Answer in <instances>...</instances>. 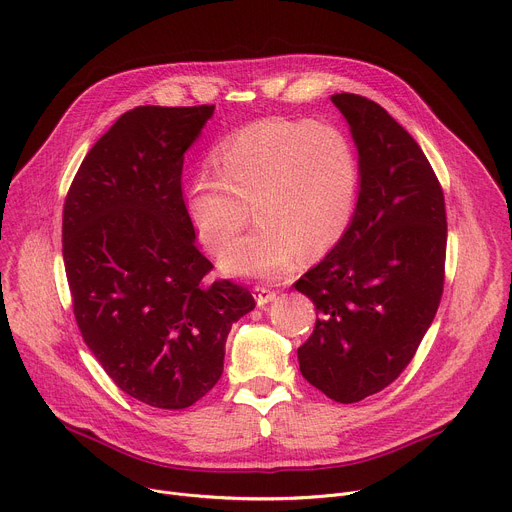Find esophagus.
I'll return each mask as SVG.
<instances>
[{"mask_svg":"<svg viewBox=\"0 0 512 512\" xmlns=\"http://www.w3.org/2000/svg\"><path fill=\"white\" fill-rule=\"evenodd\" d=\"M255 291H257V298H255V300H257V306H261V308L277 298V291L271 289L269 285H257Z\"/></svg>","mask_w":512,"mask_h":512,"instance_id":"34e87169","label":"esophagus"}]
</instances>
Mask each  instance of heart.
I'll use <instances>...</instances> for the list:
<instances>
[{
    "instance_id": "heart-1",
    "label": "heart",
    "mask_w": 512,
    "mask_h": 512,
    "mask_svg": "<svg viewBox=\"0 0 512 512\" xmlns=\"http://www.w3.org/2000/svg\"><path fill=\"white\" fill-rule=\"evenodd\" d=\"M212 164L188 192L200 241L223 255L249 225V208L259 223L225 257L233 273L277 277L300 253L312 259L332 249L354 216L360 162L336 125L257 121L218 143Z\"/></svg>"
}]
</instances>
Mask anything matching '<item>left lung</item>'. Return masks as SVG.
I'll list each match as a JSON object with an SVG mask.
<instances>
[{
  "instance_id": "1",
  "label": "left lung",
  "mask_w": 512,
  "mask_h": 512,
  "mask_svg": "<svg viewBox=\"0 0 512 512\" xmlns=\"http://www.w3.org/2000/svg\"><path fill=\"white\" fill-rule=\"evenodd\" d=\"M330 99L358 148L360 190L338 245L294 283L320 316L298 358L310 385L356 403L407 369L433 322L448 221L442 184L417 141L367 97Z\"/></svg>"
}]
</instances>
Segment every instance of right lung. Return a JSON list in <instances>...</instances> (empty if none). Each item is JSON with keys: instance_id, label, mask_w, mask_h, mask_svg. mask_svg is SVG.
I'll list each match as a JSON object with an SVG mask.
<instances>
[{"instance_id": "obj_1", "label": "right lung", "mask_w": 512, "mask_h": 512, "mask_svg": "<svg viewBox=\"0 0 512 512\" xmlns=\"http://www.w3.org/2000/svg\"><path fill=\"white\" fill-rule=\"evenodd\" d=\"M214 105L135 107L85 156L62 210V257L83 340L129 397L186 409L223 375L233 322L255 308L206 281L182 196L184 152Z\"/></svg>"}]
</instances>
